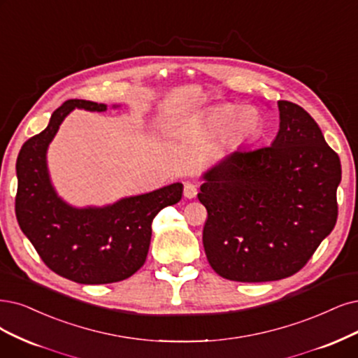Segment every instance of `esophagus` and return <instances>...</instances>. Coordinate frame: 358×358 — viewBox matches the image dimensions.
Segmentation results:
<instances>
[{"label":"esophagus","instance_id":"1","mask_svg":"<svg viewBox=\"0 0 358 358\" xmlns=\"http://www.w3.org/2000/svg\"><path fill=\"white\" fill-rule=\"evenodd\" d=\"M182 193L187 197V199H193V197H196V194H197V186L193 182H186L184 184Z\"/></svg>","mask_w":358,"mask_h":358}]
</instances>
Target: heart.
<instances>
[{"mask_svg":"<svg viewBox=\"0 0 358 358\" xmlns=\"http://www.w3.org/2000/svg\"><path fill=\"white\" fill-rule=\"evenodd\" d=\"M259 113L254 108H239L237 104H220L206 115V125L210 132L224 136L229 141H243L259 132Z\"/></svg>","mask_w":358,"mask_h":358,"instance_id":"heart-1","label":"heart"}]
</instances>
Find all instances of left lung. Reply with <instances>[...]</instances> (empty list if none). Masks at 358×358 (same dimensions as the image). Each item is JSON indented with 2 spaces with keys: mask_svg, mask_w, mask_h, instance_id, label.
Here are the masks:
<instances>
[{
  "mask_svg": "<svg viewBox=\"0 0 358 358\" xmlns=\"http://www.w3.org/2000/svg\"><path fill=\"white\" fill-rule=\"evenodd\" d=\"M268 148L236 150L205 174L206 258L234 282H273L298 273L338 218L341 161L314 119L280 100Z\"/></svg>",
  "mask_w": 358,
  "mask_h": 358,
  "instance_id": "left-lung-1",
  "label": "left lung"
}]
</instances>
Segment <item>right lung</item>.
I'll list each match as a JSON object with an SVG mask.
<instances>
[{"instance_id": "right-lung-1", "label": "right lung", "mask_w": 358, "mask_h": 358, "mask_svg": "<svg viewBox=\"0 0 358 358\" xmlns=\"http://www.w3.org/2000/svg\"><path fill=\"white\" fill-rule=\"evenodd\" d=\"M73 108L103 112L106 104L64 101L52 112L48 127L22 145L16 162V218L51 271L83 285L121 282L141 268L150 246L152 221L159 210L180 202L182 184L100 209L66 205L50 182L45 152Z\"/></svg>"}]
</instances>
